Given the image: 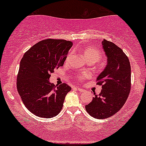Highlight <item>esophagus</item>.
<instances>
[{
	"mask_svg": "<svg viewBox=\"0 0 146 146\" xmlns=\"http://www.w3.org/2000/svg\"><path fill=\"white\" fill-rule=\"evenodd\" d=\"M76 90H78L79 92H84V91H85L84 89H82V88H78V87L76 88Z\"/></svg>",
	"mask_w": 146,
	"mask_h": 146,
	"instance_id": "esophagus-1",
	"label": "esophagus"
}]
</instances>
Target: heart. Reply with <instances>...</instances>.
<instances>
[{
	"label": "heart",
	"instance_id": "heart-1",
	"mask_svg": "<svg viewBox=\"0 0 146 146\" xmlns=\"http://www.w3.org/2000/svg\"><path fill=\"white\" fill-rule=\"evenodd\" d=\"M83 56L84 59L87 62H92L93 63L98 62L102 58V52L99 49L96 47L87 46L83 49ZM69 59V56L66 58V62ZM90 78V75L88 73H83V74L78 75L77 78L78 80H83L85 78Z\"/></svg>",
	"mask_w": 146,
	"mask_h": 146
}]
</instances>
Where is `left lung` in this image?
Returning <instances> with one entry per match:
<instances>
[{"instance_id":"1","label":"left lung","mask_w":146,"mask_h":146,"mask_svg":"<svg viewBox=\"0 0 146 146\" xmlns=\"http://www.w3.org/2000/svg\"><path fill=\"white\" fill-rule=\"evenodd\" d=\"M103 48L107 56V65L97 77L102 86L99 95L86 105L88 113L98 119H105L116 113L124 105L131 90V68L129 60L121 48L103 39Z\"/></svg>"}]
</instances>
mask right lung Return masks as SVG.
<instances>
[{
	"label": "right lung",
	"instance_id": "1",
	"mask_svg": "<svg viewBox=\"0 0 146 146\" xmlns=\"http://www.w3.org/2000/svg\"><path fill=\"white\" fill-rule=\"evenodd\" d=\"M72 42L46 39L35 44L21 60L17 88L26 108L38 117L50 118L62 110L66 94L71 88L64 83L54 85L51 73L62 66Z\"/></svg>",
	"mask_w": 146,
	"mask_h": 146
}]
</instances>
